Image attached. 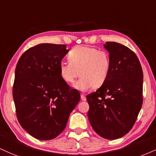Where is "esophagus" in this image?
Returning a JSON list of instances; mask_svg holds the SVG:
<instances>
[{
    "label": "esophagus",
    "mask_w": 156,
    "mask_h": 156,
    "mask_svg": "<svg viewBox=\"0 0 156 156\" xmlns=\"http://www.w3.org/2000/svg\"><path fill=\"white\" fill-rule=\"evenodd\" d=\"M81 99H82V101H85L86 100V97H85V95H84L83 94H82L81 95Z\"/></svg>",
    "instance_id": "1"
}]
</instances>
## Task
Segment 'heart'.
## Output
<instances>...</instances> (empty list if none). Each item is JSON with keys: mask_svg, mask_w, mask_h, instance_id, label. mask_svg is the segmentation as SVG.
Returning <instances> with one entry per match:
<instances>
[{"mask_svg": "<svg viewBox=\"0 0 156 156\" xmlns=\"http://www.w3.org/2000/svg\"><path fill=\"white\" fill-rule=\"evenodd\" d=\"M69 61L59 63V73L67 84H74L79 76H82L76 84L77 89L84 91L90 88L101 87L106 82L111 70L109 53L94 47L79 45L71 50Z\"/></svg>", "mask_w": 156, "mask_h": 156, "instance_id": "heart-1", "label": "heart"}]
</instances>
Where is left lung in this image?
I'll use <instances>...</instances> for the list:
<instances>
[{
    "label": "left lung",
    "instance_id": "left-lung-1",
    "mask_svg": "<svg viewBox=\"0 0 156 156\" xmlns=\"http://www.w3.org/2000/svg\"><path fill=\"white\" fill-rule=\"evenodd\" d=\"M110 75L96 92L87 95V116L101 137L118 139L132 129L143 105V72L137 55L126 46L106 42Z\"/></svg>",
    "mask_w": 156,
    "mask_h": 156
}]
</instances>
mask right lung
Segmentation results:
<instances>
[{"label":"right lung","instance_id":"right-lung-1","mask_svg":"<svg viewBox=\"0 0 156 156\" xmlns=\"http://www.w3.org/2000/svg\"><path fill=\"white\" fill-rule=\"evenodd\" d=\"M68 52L65 45L39 44L27 50L16 64L13 85L16 117L36 139L58 136L80 100V93L59 73V63Z\"/></svg>","mask_w":156,"mask_h":156}]
</instances>
